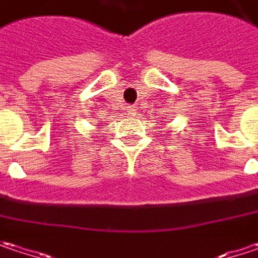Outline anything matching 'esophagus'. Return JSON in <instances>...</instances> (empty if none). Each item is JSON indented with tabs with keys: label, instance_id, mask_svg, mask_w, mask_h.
I'll list each match as a JSON object with an SVG mask.
<instances>
[{
	"label": "esophagus",
	"instance_id": "34e87169",
	"mask_svg": "<svg viewBox=\"0 0 258 258\" xmlns=\"http://www.w3.org/2000/svg\"><path fill=\"white\" fill-rule=\"evenodd\" d=\"M127 113H129L131 116H135V114H136V109H135V107H134V106H129V107H127Z\"/></svg>",
	"mask_w": 258,
	"mask_h": 258
}]
</instances>
